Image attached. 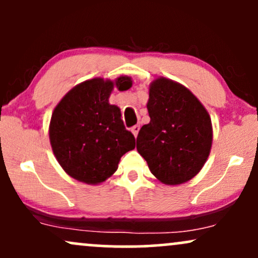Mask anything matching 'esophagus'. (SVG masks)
Instances as JSON below:
<instances>
[{
	"instance_id": "34e87169",
	"label": "esophagus",
	"mask_w": 258,
	"mask_h": 258,
	"mask_svg": "<svg viewBox=\"0 0 258 258\" xmlns=\"http://www.w3.org/2000/svg\"><path fill=\"white\" fill-rule=\"evenodd\" d=\"M139 128H141V126H139V125H136V126H133L132 128H131V132L133 133V136H135V138L137 137V136H138Z\"/></svg>"
}]
</instances>
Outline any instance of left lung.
Listing matches in <instances>:
<instances>
[{
	"instance_id": "obj_1",
	"label": "left lung",
	"mask_w": 258,
	"mask_h": 258,
	"mask_svg": "<svg viewBox=\"0 0 258 258\" xmlns=\"http://www.w3.org/2000/svg\"><path fill=\"white\" fill-rule=\"evenodd\" d=\"M150 122L142 126L137 150L159 182L178 185L194 178L212 146L211 117L185 86L166 78L149 86Z\"/></svg>"
}]
</instances>
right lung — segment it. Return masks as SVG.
Instances as JSON below:
<instances>
[{
  "instance_id": "right-lung-1",
  "label": "right lung",
  "mask_w": 258,
  "mask_h": 258,
  "mask_svg": "<svg viewBox=\"0 0 258 258\" xmlns=\"http://www.w3.org/2000/svg\"><path fill=\"white\" fill-rule=\"evenodd\" d=\"M116 87L127 91L132 79L94 78L76 85L52 112L49 142L61 168L79 182L99 184L115 173L121 156L135 149L133 135L121 120L117 105L109 103Z\"/></svg>"
}]
</instances>
